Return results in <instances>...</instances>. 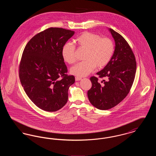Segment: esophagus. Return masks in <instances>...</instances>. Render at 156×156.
<instances>
[{"label": "esophagus", "instance_id": "esophagus-1", "mask_svg": "<svg viewBox=\"0 0 156 156\" xmlns=\"http://www.w3.org/2000/svg\"><path fill=\"white\" fill-rule=\"evenodd\" d=\"M81 78L80 77H78V76H75V81H80L81 80Z\"/></svg>", "mask_w": 156, "mask_h": 156}]
</instances>
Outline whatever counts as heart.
I'll return each mask as SVG.
<instances>
[{
  "label": "heart",
  "instance_id": "obj_1",
  "mask_svg": "<svg viewBox=\"0 0 156 156\" xmlns=\"http://www.w3.org/2000/svg\"><path fill=\"white\" fill-rule=\"evenodd\" d=\"M75 41L80 48L86 50L83 57L85 61L76 64L70 69L71 74L76 76H86L96 67L98 69L104 68L113 55L115 44L109 38H102L98 34L86 31L77 37ZM61 55L67 63L74 64L76 60L74 45L66 43L62 47Z\"/></svg>",
  "mask_w": 156,
  "mask_h": 156
}]
</instances>
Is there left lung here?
I'll return each mask as SVG.
<instances>
[{
  "instance_id": "left-lung-1",
  "label": "left lung",
  "mask_w": 156,
  "mask_h": 156,
  "mask_svg": "<svg viewBox=\"0 0 156 156\" xmlns=\"http://www.w3.org/2000/svg\"><path fill=\"white\" fill-rule=\"evenodd\" d=\"M108 30L115 40V51L109 62L97 73L106 81L99 82L97 77H90L92 87L88 91L89 102L100 110L111 109L126 98L136 71V59L127 42L116 31Z\"/></svg>"
}]
</instances>
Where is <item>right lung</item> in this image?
I'll use <instances>...</instances> for the list:
<instances>
[{"label": "right lung", "instance_id": "add662e5", "mask_svg": "<svg viewBox=\"0 0 156 156\" xmlns=\"http://www.w3.org/2000/svg\"><path fill=\"white\" fill-rule=\"evenodd\" d=\"M74 33L51 27L34 36L24 49L19 67L22 85L30 100L45 111H57L68 101L75 77L66 74L61 50Z\"/></svg>", "mask_w": 156, "mask_h": 156}]
</instances>
